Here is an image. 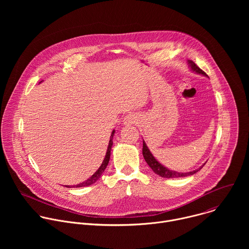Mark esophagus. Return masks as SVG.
<instances>
[{
    "instance_id": "esophagus-1",
    "label": "esophagus",
    "mask_w": 249,
    "mask_h": 249,
    "mask_svg": "<svg viewBox=\"0 0 249 249\" xmlns=\"http://www.w3.org/2000/svg\"><path fill=\"white\" fill-rule=\"evenodd\" d=\"M137 121H138V116H137L136 114H134V113H129V114H127V115L124 117L123 124L129 126V125H132V124L137 123Z\"/></svg>"
}]
</instances>
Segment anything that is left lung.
<instances>
[{
	"instance_id": "obj_1",
	"label": "left lung",
	"mask_w": 249,
	"mask_h": 249,
	"mask_svg": "<svg viewBox=\"0 0 249 249\" xmlns=\"http://www.w3.org/2000/svg\"><path fill=\"white\" fill-rule=\"evenodd\" d=\"M188 65H189L190 69L193 71V72H195L197 74H200V75H203V76H207L206 73L203 72V71L193 61L188 60ZM143 156H144L145 160L149 164V166L154 170V172L157 173L158 175L161 176V177H164V178H177V177H185V176L193 175L194 173L198 172L205 164L204 163L198 169H195V170H192V171H189V172H177V171H174V170H170V169L166 168L165 166H163L161 163H160L156 160V158L153 156V154L149 150L148 146L146 145L145 141H143Z\"/></svg>"
}]
</instances>
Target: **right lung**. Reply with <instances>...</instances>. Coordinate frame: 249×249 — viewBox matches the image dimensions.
<instances>
[{
  "instance_id": "1",
  "label": "right lung",
  "mask_w": 249,
  "mask_h": 249,
  "mask_svg": "<svg viewBox=\"0 0 249 249\" xmlns=\"http://www.w3.org/2000/svg\"><path fill=\"white\" fill-rule=\"evenodd\" d=\"M114 133H115V130H113V131H112V133H111V136H110V140H109V144H108L107 151H106L105 158H104V160H103V161H102L101 165L99 166V168H98V169H97V170H96V171H95V172H94V173L89 177V179H87L86 181H84V182H82V183H80V184L74 185V186H72V187H85V186H89V185H91V184L95 183V182L100 178L101 174L103 173V171L105 170L106 166H107V164H108V162H109V159H110V152H111V148H112V145H113V141H112V139H113ZM66 187L71 188V186H68V185H66Z\"/></svg>"
}]
</instances>
